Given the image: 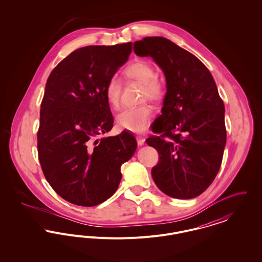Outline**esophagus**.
Instances as JSON below:
<instances>
[{"label":"esophagus","instance_id":"esophagus-1","mask_svg":"<svg viewBox=\"0 0 262 262\" xmlns=\"http://www.w3.org/2000/svg\"><path fill=\"white\" fill-rule=\"evenodd\" d=\"M137 144H138L139 146H142V145H144V143H145V138L143 137H141V136H137Z\"/></svg>","mask_w":262,"mask_h":262}]
</instances>
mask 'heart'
Returning <instances> with one entry per match:
<instances>
[{"mask_svg": "<svg viewBox=\"0 0 262 262\" xmlns=\"http://www.w3.org/2000/svg\"><path fill=\"white\" fill-rule=\"evenodd\" d=\"M124 76L127 80H136L142 83V99L160 102L165 96V86L157 77V73L152 63L147 61H136L128 64L124 70ZM123 92L122 82L112 77L105 88V97L109 105L117 109L121 104ZM153 110L148 104L137 107L125 108L117 116V124L134 133H141L146 129Z\"/></svg>", "mask_w": 262, "mask_h": 262, "instance_id": "obj_1", "label": "heart"}]
</instances>
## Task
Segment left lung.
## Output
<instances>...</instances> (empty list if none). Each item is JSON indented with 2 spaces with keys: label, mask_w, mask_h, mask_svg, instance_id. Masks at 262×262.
<instances>
[{
  "label": "left lung",
  "mask_w": 262,
  "mask_h": 262,
  "mask_svg": "<svg viewBox=\"0 0 262 262\" xmlns=\"http://www.w3.org/2000/svg\"><path fill=\"white\" fill-rule=\"evenodd\" d=\"M139 57H151L162 69L167 92L162 115L146 143L159 153L151 170L167 195L189 200L209 187L221 167L225 145L224 103L204 63L164 37L135 42Z\"/></svg>",
  "instance_id": "left-lung-1"
}]
</instances>
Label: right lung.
<instances>
[{
    "label": "right lung",
    "mask_w": 262,
    "mask_h": 262,
    "mask_svg": "<svg viewBox=\"0 0 262 262\" xmlns=\"http://www.w3.org/2000/svg\"><path fill=\"white\" fill-rule=\"evenodd\" d=\"M133 43L86 46L71 53L52 71L40 109L38 158L53 189L79 206L110 199L122 179L121 166L137 149L135 137L112 129L105 97L109 79L125 63Z\"/></svg>",
    "instance_id": "1"
}]
</instances>
